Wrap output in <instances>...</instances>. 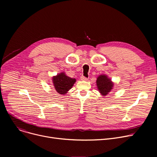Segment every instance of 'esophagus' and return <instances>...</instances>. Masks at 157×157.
Returning <instances> with one entry per match:
<instances>
[{
	"instance_id": "obj_1",
	"label": "esophagus",
	"mask_w": 157,
	"mask_h": 157,
	"mask_svg": "<svg viewBox=\"0 0 157 157\" xmlns=\"http://www.w3.org/2000/svg\"><path fill=\"white\" fill-rule=\"evenodd\" d=\"M81 79L83 80V81H86V80H88V78L85 77V76H81Z\"/></svg>"
}]
</instances>
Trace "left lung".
I'll return each instance as SVG.
<instances>
[{"mask_svg": "<svg viewBox=\"0 0 157 157\" xmlns=\"http://www.w3.org/2000/svg\"><path fill=\"white\" fill-rule=\"evenodd\" d=\"M96 83L98 91L103 96L108 95L113 90L114 85L111 80L104 74H101L97 78Z\"/></svg>", "mask_w": 157, "mask_h": 157, "instance_id": "obj_1", "label": "left lung"}]
</instances>
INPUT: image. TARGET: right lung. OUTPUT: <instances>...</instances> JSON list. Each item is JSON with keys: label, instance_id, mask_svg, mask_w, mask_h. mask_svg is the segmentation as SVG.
<instances>
[{"label": "right lung", "instance_id": "right-lung-1", "mask_svg": "<svg viewBox=\"0 0 157 157\" xmlns=\"http://www.w3.org/2000/svg\"><path fill=\"white\" fill-rule=\"evenodd\" d=\"M53 83L56 91L60 94L65 95L76 82L75 78H71L66 76L65 72H61L53 77Z\"/></svg>", "mask_w": 157, "mask_h": 157}]
</instances>
